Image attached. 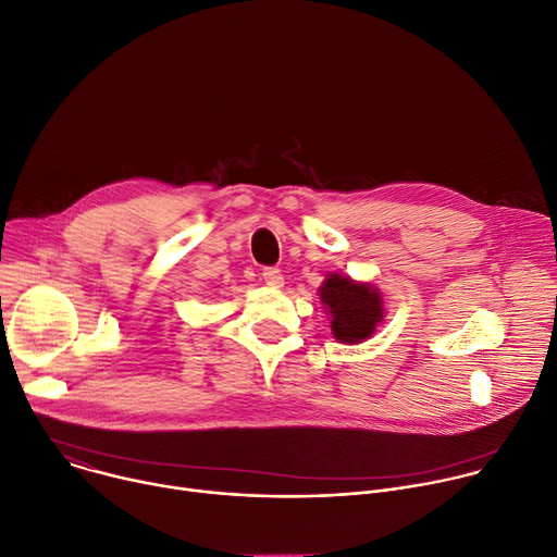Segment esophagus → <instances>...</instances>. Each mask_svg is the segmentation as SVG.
<instances>
[{"mask_svg":"<svg viewBox=\"0 0 557 557\" xmlns=\"http://www.w3.org/2000/svg\"><path fill=\"white\" fill-rule=\"evenodd\" d=\"M263 281L270 287H283V272L278 268H265L263 270Z\"/></svg>","mask_w":557,"mask_h":557,"instance_id":"34e87169","label":"esophagus"}]
</instances>
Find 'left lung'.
I'll return each mask as SVG.
<instances>
[{"label": "left lung", "mask_w": 557, "mask_h": 557, "mask_svg": "<svg viewBox=\"0 0 557 557\" xmlns=\"http://www.w3.org/2000/svg\"><path fill=\"white\" fill-rule=\"evenodd\" d=\"M320 300L331 311V331L341 343L356 345L367 341L382 322V300L377 289L367 283H354L341 274H331L320 287Z\"/></svg>", "instance_id": "8db88e82"}]
</instances>
